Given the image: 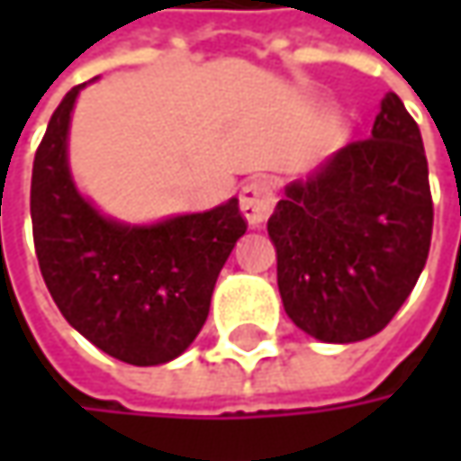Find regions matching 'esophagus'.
Wrapping results in <instances>:
<instances>
[{
    "label": "esophagus",
    "instance_id": "esophagus-1",
    "mask_svg": "<svg viewBox=\"0 0 461 461\" xmlns=\"http://www.w3.org/2000/svg\"><path fill=\"white\" fill-rule=\"evenodd\" d=\"M240 210L246 215V221L251 228L264 225L267 218L275 210V192L272 185L267 179H251L249 185H243L240 189Z\"/></svg>",
    "mask_w": 461,
    "mask_h": 461
}]
</instances>
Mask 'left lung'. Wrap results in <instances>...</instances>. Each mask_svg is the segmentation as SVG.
<instances>
[{"label":"left lung","instance_id":"8db88e82","mask_svg":"<svg viewBox=\"0 0 461 461\" xmlns=\"http://www.w3.org/2000/svg\"><path fill=\"white\" fill-rule=\"evenodd\" d=\"M267 230L294 326L351 344L393 321L426 267L434 230L423 140L398 95L382 99L372 138L287 186Z\"/></svg>","mask_w":461,"mask_h":461}]
</instances>
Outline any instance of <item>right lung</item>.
Wrapping results in <instances>:
<instances>
[{"label":"right lung","mask_w":461,"mask_h":461,"mask_svg":"<svg viewBox=\"0 0 461 461\" xmlns=\"http://www.w3.org/2000/svg\"><path fill=\"white\" fill-rule=\"evenodd\" d=\"M74 86L35 151L30 215L45 287L61 315L104 354L135 366L171 362L194 341L225 258L246 233L239 200L151 228L102 218L66 164Z\"/></svg>","instance_id":"1"}]
</instances>
